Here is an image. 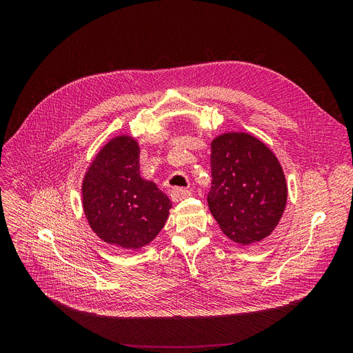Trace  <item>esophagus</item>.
<instances>
[{"label": "esophagus", "instance_id": "1", "mask_svg": "<svg viewBox=\"0 0 353 353\" xmlns=\"http://www.w3.org/2000/svg\"><path fill=\"white\" fill-rule=\"evenodd\" d=\"M190 196H191V191L184 187H176L170 191V199H172V201H181Z\"/></svg>", "mask_w": 353, "mask_h": 353}]
</instances>
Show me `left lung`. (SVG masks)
I'll return each instance as SVG.
<instances>
[{
    "label": "left lung",
    "instance_id": "obj_1",
    "mask_svg": "<svg viewBox=\"0 0 353 353\" xmlns=\"http://www.w3.org/2000/svg\"><path fill=\"white\" fill-rule=\"evenodd\" d=\"M208 205L222 232L250 244L268 237L287 201L283 169L258 138L230 132L212 141Z\"/></svg>",
    "mask_w": 353,
    "mask_h": 353
}]
</instances>
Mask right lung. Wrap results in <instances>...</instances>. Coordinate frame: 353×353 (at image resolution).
Returning <instances> with one entry per match:
<instances>
[{
  "label": "right lung",
  "instance_id": "1",
  "mask_svg": "<svg viewBox=\"0 0 353 353\" xmlns=\"http://www.w3.org/2000/svg\"><path fill=\"white\" fill-rule=\"evenodd\" d=\"M82 200L92 231L123 249L150 243L172 208L163 191L140 175V148L126 135L113 138L95 157L83 178Z\"/></svg>",
  "mask_w": 353,
  "mask_h": 353
}]
</instances>
